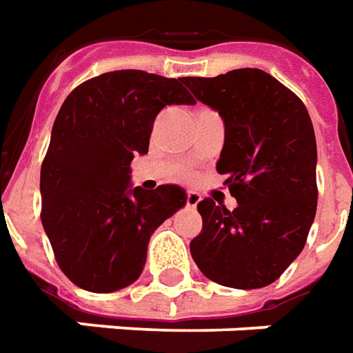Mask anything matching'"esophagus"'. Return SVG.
I'll use <instances>...</instances> for the list:
<instances>
[{
  "mask_svg": "<svg viewBox=\"0 0 353 353\" xmlns=\"http://www.w3.org/2000/svg\"><path fill=\"white\" fill-rule=\"evenodd\" d=\"M199 201H201V196H199L197 192H188V194H186V205L192 207V209H196Z\"/></svg>",
  "mask_w": 353,
  "mask_h": 353,
  "instance_id": "34e87169",
  "label": "esophagus"
}]
</instances>
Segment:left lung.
Here are the masks:
<instances>
[{
    "instance_id": "1",
    "label": "left lung",
    "mask_w": 353,
    "mask_h": 353,
    "mask_svg": "<svg viewBox=\"0 0 353 353\" xmlns=\"http://www.w3.org/2000/svg\"><path fill=\"white\" fill-rule=\"evenodd\" d=\"M197 101L224 119L216 171L237 207L197 203L201 234L190 243L205 277L224 287L274 283L306 245L317 207V148L302 101L259 68L184 77Z\"/></svg>"
}]
</instances>
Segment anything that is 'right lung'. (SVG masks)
Instances as JSON below:
<instances>
[{
    "instance_id": "obj_1",
    "label": "right lung",
    "mask_w": 353,
    "mask_h": 353,
    "mask_svg": "<svg viewBox=\"0 0 353 353\" xmlns=\"http://www.w3.org/2000/svg\"><path fill=\"white\" fill-rule=\"evenodd\" d=\"M184 77L116 70L66 97L41 163V224L57 264L77 287L114 292L134 283L152 234L186 203L174 184L131 186V161L146 154L157 114L196 104Z\"/></svg>"
}]
</instances>
